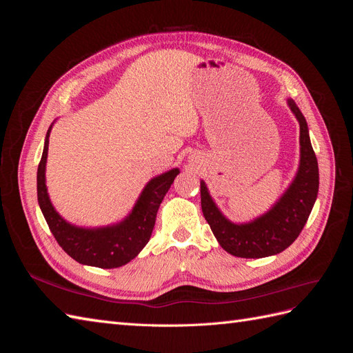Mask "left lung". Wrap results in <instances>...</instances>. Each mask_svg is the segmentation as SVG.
<instances>
[{"instance_id":"left-lung-1","label":"left lung","mask_w":353,"mask_h":353,"mask_svg":"<svg viewBox=\"0 0 353 353\" xmlns=\"http://www.w3.org/2000/svg\"><path fill=\"white\" fill-rule=\"evenodd\" d=\"M288 105L301 125V165L292 185L270 212L253 222L237 225L222 215L205 183H200L203 215L221 248L237 258L258 259L285 250L302 232L316 200L318 162L309 140L307 125L293 100H288Z\"/></svg>"}]
</instances>
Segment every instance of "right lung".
Returning a JSON list of instances; mask_svg holds the SVG:
<instances>
[{"label":"right lung","instance_id":"obj_1","mask_svg":"<svg viewBox=\"0 0 353 353\" xmlns=\"http://www.w3.org/2000/svg\"><path fill=\"white\" fill-rule=\"evenodd\" d=\"M48 137L50 131L47 132L44 152L38 165L37 191L42 215L60 248L77 262L104 270L117 268L132 261L150 240L160 203L179 170L172 169L153 178L143 190L131 215L117 225L95 230L79 228L63 219L48 199L46 187Z\"/></svg>","mask_w":353,"mask_h":353}]
</instances>
